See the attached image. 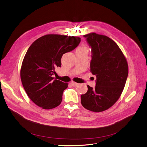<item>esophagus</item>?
<instances>
[{
    "instance_id": "34e87169",
    "label": "esophagus",
    "mask_w": 147,
    "mask_h": 147,
    "mask_svg": "<svg viewBox=\"0 0 147 147\" xmlns=\"http://www.w3.org/2000/svg\"><path fill=\"white\" fill-rule=\"evenodd\" d=\"M71 84L72 85V86H73V87H76L77 85H78V84L76 83V82H74V81L71 82Z\"/></svg>"
}]
</instances>
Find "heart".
<instances>
[{"mask_svg": "<svg viewBox=\"0 0 147 147\" xmlns=\"http://www.w3.org/2000/svg\"><path fill=\"white\" fill-rule=\"evenodd\" d=\"M78 49H86V48L85 47H80Z\"/></svg>", "mask_w": 147, "mask_h": 147, "instance_id": "1", "label": "heart"}]
</instances>
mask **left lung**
<instances>
[{"label":"left lung","instance_id":"1","mask_svg":"<svg viewBox=\"0 0 147 147\" xmlns=\"http://www.w3.org/2000/svg\"><path fill=\"white\" fill-rule=\"evenodd\" d=\"M91 49L90 70L97 77L95 88L87 85L82 94L81 104L94 112L105 111L113 106L121 95L128 75V65L122 50L109 37L90 33L84 35Z\"/></svg>","mask_w":147,"mask_h":147}]
</instances>
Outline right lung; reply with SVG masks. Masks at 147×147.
<instances>
[{
    "label": "right lung",
    "instance_id": "right-lung-1",
    "mask_svg": "<svg viewBox=\"0 0 147 147\" xmlns=\"http://www.w3.org/2000/svg\"><path fill=\"white\" fill-rule=\"evenodd\" d=\"M80 41V37L48 34L30 46L22 63L21 79L26 93L36 105L51 109L61 103L68 84L53 75L61 66L63 55L74 50Z\"/></svg>",
    "mask_w": 147,
    "mask_h": 147
}]
</instances>
